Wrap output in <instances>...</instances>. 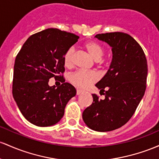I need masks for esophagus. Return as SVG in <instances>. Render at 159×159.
Wrapping results in <instances>:
<instances>
[{"label": "esophagus", "instance_id": "obj_1", "mask_svg": "<svg viewBox=\"0 0 159 159\" xmlns=\"http://www.w3.org/2000/svg\"><path fill=\"white\" fill-rule=\"evenodd\" d=\"M82 93H83V91L80 90V89H77V90H76V94H77V95H80V94Z\"/></svg>", "mask_w": 159, "mask_h": 159}]
</instances>
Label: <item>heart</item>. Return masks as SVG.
<instances>
[{
    "mask_svg": "<svg viewBox=\"0 0 159 159\" xmlns=\"http://www.w3.org/2000/svg\"><path fill=\"white\" fill-rule=\"evenodd\" d=\"M85 48L89 53L94 60L99 61L102 58L104 53V49L100 44L95 42H89L85 43ZM75 49L74 46L68 48L64 54V64L66 67H70L74 65V55ZM100 78L98 73L95 71L76 70L70 75V82L78 88L84 89L95 83Z\"/></svg>",
    "mask_w": 159,
    "mask_h": 159,
    "instance_id": "1",
    "label": "heart"
}]
</instances>
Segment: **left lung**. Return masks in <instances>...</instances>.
Listing matches in <instances>:
<instances>
[{
  "label": "left lung",
  "instance_id": "left-lung-1",
  "mask_svg": "<svg viewBox=\"0 0 159 159\" xmlns=\"http://www.w3.org/2000/svg\"><path fill=\"white\" fill-rule=\"evenodd\" d=\"M95 37L111 46L113 59L95 85L105 98L92 94L93 102L83 111V119L91 129L105 132L121 128L132 117L147 88V61L140 44L128 34L110 32Z\"/></svg>",
  "mask_w": 159,
  "mask_h": 159
}]
</instances>
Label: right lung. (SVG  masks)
<instances>
[{
	"mask_svg": "<svg viewBox=\"0 0 159 159\" xmlns=\"http://www.w3.org/2000/svg\"><path fill=\"white\" fill-rule=\"evenodd\" d=\"M79 36L57 28H48L32 34L23 44L15 60L12 95L28 122L46 127L63 117L65 108L76 91L65 83L64 54L76 43ZM54 77L62 82L49 87Z\"/></svg>",
	"mask_w": 159,
	"mask_h": 159,
	"instance_id": "right-lung-1",
	"label": "right lung"
}]
</instances>
